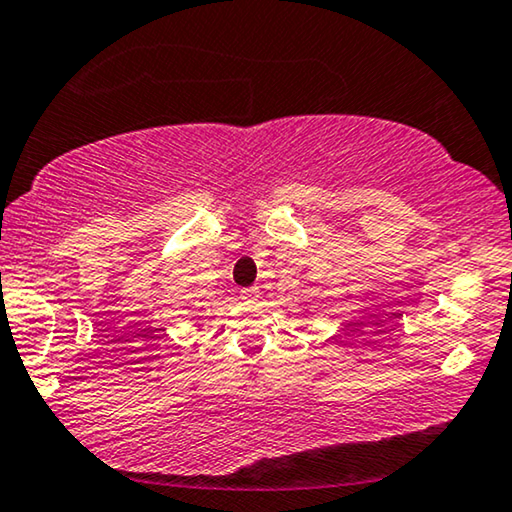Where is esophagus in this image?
<instances>
[{"label": "esophagus", "instance_id": "34e87169", "mask_svg": "<svg viewBox=\"0 0 512 512\" xmlns=\"http://www.w3.org/2000/svg\"><path fill=\"white\" fill-rule=\"evenodd\" d=\"M240 298H242V300H256V298H258V291H256V289H242Z\"/></svg>", "mask_w": 512, "mask_h": 512}]
</instances>
